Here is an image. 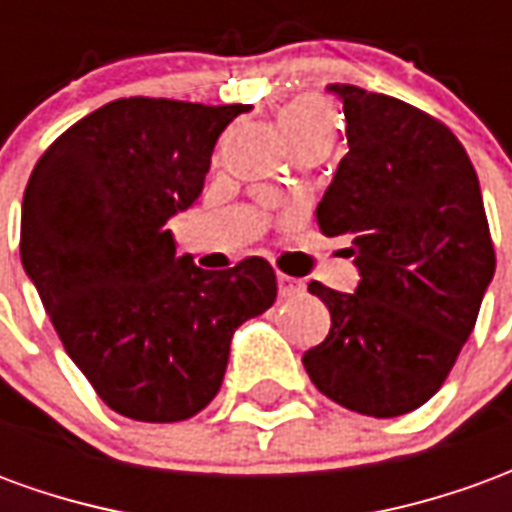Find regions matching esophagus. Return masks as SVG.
Segmentation results:
<instances>
[{"mask_svg": "<svg viewBox=\"0 0 512 512\" xmlns=\"http://www.w3.org/2000/svg\"><path fill=\"white\" fill-rule=\"evenodd\" d=\"M277 288H279V296H282V299H293V296H301V290H304V285H301L299 279L279 274V277H277Z\"/></svg>", "mask_w": 512, "mask_h": 512, "instance_id": "obj_1", "label": "esophagus"}]
</instances>
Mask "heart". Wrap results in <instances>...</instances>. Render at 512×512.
I'll list each match as a JSON object with an SVG mask.
<instances>
[{
	"mask_svg": "<svg viewBox=\"0 0 512 512\" xmlns=\"http://www.w3.org/2000/svg\"><path fill=\"white\" fill-rule=\"evenodd\" d=\"M282 128L290 136V142L296 145L301 139L315 134L334 136V115L329 106H323L315 98H301L296 104H290L282 112Z\"/></svg>",
	"mask_w": 512,
	"mask_h": 512,
	"instance_id": "1",
	"label": "heart"
}]
</instances>
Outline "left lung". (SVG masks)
<instances>
[{
    "label": "left lung",
    "instance_id": "1",
    "mask_svg": "<svg viewBox=\"0 0 512 512\" xmlns=\"http://www.w3.org/2000/svg\"><path fill=\"white\" fill-rule=\"evenodd\" d=\"M348 153L318 202L323 235H351L359 285L310 282L332 329L304 354L312 384L367 417H400L439 392L477 321L496 257L480 180L450 128L354 84Z\"/></svg>",
    "mask_w": 512,
    "mask_h": 512
}]
</instances>
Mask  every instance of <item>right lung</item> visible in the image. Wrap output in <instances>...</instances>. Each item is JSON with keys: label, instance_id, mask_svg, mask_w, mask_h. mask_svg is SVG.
Wrapping results in <instances>:
<instances>
[{"label": "right lung", "instance_id": "add662e5", "mask_svg": "<svg viewBox=\"0 0 512 512\" xmlns=\"http://www.w3.org/2000/svg\"><path fill=\"white\" fill-rule=\"evenodd\" d=\"M252 106L120 98L40 156L21 205V263L65 351L106 406L180 422L222 386L235 329L277 299L246 257L202 271L167 222L200 200L216 139Z\"/></svg>", "mask_w": 512, "mask_h": 512}]
</instances>
